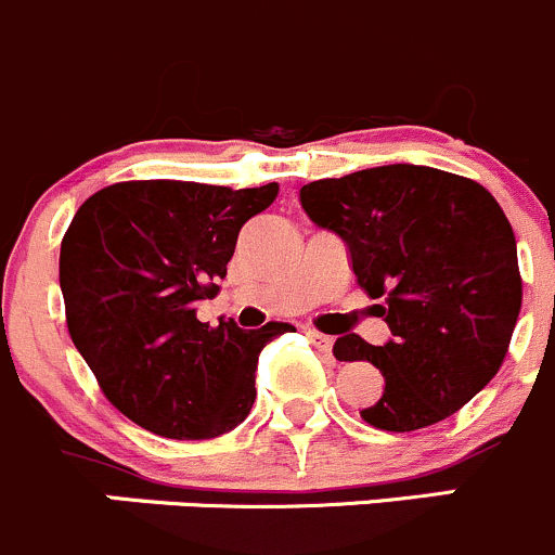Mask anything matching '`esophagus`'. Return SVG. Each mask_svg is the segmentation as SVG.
I'll return each mask as SVG.
<instances>
[{
	"label": "esophagus",
	"instance_id": "obj_1",
	"mask_svg": "<svg viewBox=\"0 0 555 555\" xmlns=\"http://www.w3.org/2000/svg\"><path fill=\"white\" fill-rule=\"evenodd\" d=\"M307 339H310V343L315 345V348L321 350V353H328V350H332V345H334V339L328 337V334L315 332V328H307Z\"/></svg>",
	"mask_w": 555,
	"mask_h": 555
}]
</instances>
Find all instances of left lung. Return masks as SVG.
<instances>
[{"label":"left lung","instance_id":"left-lung-1","mask_svg":"<svg viewBox=\"0 0 555 555\" xmlns=\"http://www.w3.org/2000/svg\"><path fill=\"white\" fill-rule=\"evenodd\" d=\"M312 223L348 245L356 280L391 339L334 343L339 361L386 377L361 418L383 431L440 424L491 383L520 312L518 248L499 202L475 180L386 164L301 185Z\"/></svg>","mask_w":555,"mask_h":555}]
</instances>
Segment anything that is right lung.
Returning a JSON list of instances; mask_svg holds the SVG:
<instances>
[{
  "mask_svg": "<svg viewBox=\"0 0 555 555\" xmlns=\"http://www.w3.org/2000/svg\"><path fill=\"white\" fill-rule=\"evenodd\" d=\"M275 196L278 183L129 180L75 212L59 256L69 337L104 397L142 429L212 440L248 418L261 348L294 326H210L196 301L218 294L240 229Z\"/></svg>",
  "mask_w": 555,
  "mask_h": 555,
  "instance_id": "add662e5",
  "label": "right lung"
}]
</instances>
